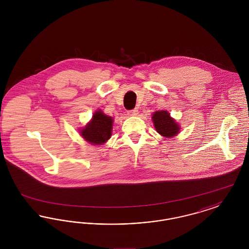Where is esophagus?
Segmentation results:
<instances>
[{
  "mask_svg": "<svg viewBox=\"0 0 249 249\" xmlns=\"http://www.w3.org/2000/svg\"><path fill=\"white\" fill-rule=\"evenodd\" d=\"M138 113H139V111H138V109H137V108H135V109H132V110L128 111V115H129V116H131V117L137 116V115H138Z\"/></svg>",
  "mask_w": 249,
  "mask_h": 249,
  "instance_id": "esophagus-1",
  "label": "esophagus"
}]
</instances>
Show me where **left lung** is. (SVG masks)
Segmentation results:
<instances>
[{"instance_id": "obj_1", "label": "left lung", "mask_w": 249, "mask_h": 249, "mask_svg": "<svg viewBox=\"0 0 249 249\" xmlns=\"http://www.w3.org/2000/svg\"><path fill=\"white\" fill-rule=\"evenodd\" d=\"M152 120L157 132H159L161 136L171 138L176 136L179 132V124L175 119L171 118L169 112L167 111H156L152 116Z\"/></svg>"}]
</instances>
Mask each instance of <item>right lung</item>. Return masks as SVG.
Wrapping results in <instances>:
<instances>
[{
    "mask_svg": "<svg viewBox=\"0 0 249 249\" xmlns=\"http://www.w3.org/2000/svg\"><path fill=\"white\" fill-rule=\"evenodd\" d=\"M114 120L104 114L102 110L96 111L91 120L80 130V134L87 142L101 145L110 139Z\"/></svg>",
    "mask_w": 249,
    "mask_h": 249,
    "instance_id": "add662e5",
    "label": "right lung"
}]
</instances>
